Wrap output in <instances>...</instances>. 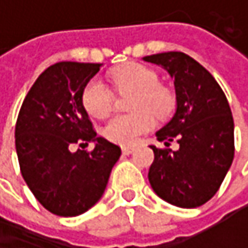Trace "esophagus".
<instances>
[{
    "mask_svg": "<svg viewBox=\"0 0 248 248\" xmlns=\"http://www.w3.org/2000/svg\"><path fill=\"white\" fill-rule=\"evenodd\" d=\"M133 151H135V148H133V146H124V148H122L124 155H130Z\"/></svg>",
    "mask_w": 248,
    "mask_h": 248,
    "instance_id": "34e87169",
    "label": "esophagus"
}]
</instances>
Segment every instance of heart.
<instances>
[{"label": "heart", "instance_id": "heart-1", "mask_svg": "<svg viewBox=\"0 0 248 248\" xmlns=\"http://www.w3.org/2000/svg\"><path fill=\"white\" fill-rule=\"evenodd\" d=\"M112 80L122 94L133 93L129 115L113 116L103 129L105 136L119 145H132L142 133L154 127L156 118H165L172 112L175 96L172 90L159 83V77L152 69L139 63H126L113 70ZM84 109L94 118L108 116L115 103V96L109 87L97 80H90L81 94Z\"/></svg>", "mask_w": 248, "mask_h": 248}]
</instances>
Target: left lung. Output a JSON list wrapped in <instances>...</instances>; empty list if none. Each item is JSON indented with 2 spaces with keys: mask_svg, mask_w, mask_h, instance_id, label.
<instances>
[{
  "mask_svg": "<svg viewBox=\"0 0 248 248\" xmlns=\"http://www.w3.org/2000/svg\"><path fill=\"white\" fill-rule=\"evenodd\" d=\"M162 66L173 78L176 110L156 132L167 148L151 145L155 159L149 168L152 189L164 201L195 208L218 191L234 158V121L223 89L198 62L181 51L143 57ZM173 139L180 149L168 148Z\"/></svg>",
  "mask_w": 248,
  "mask_h": 248,
  "instance_id": "1",
  "label": "left lung"
}]
</instances>
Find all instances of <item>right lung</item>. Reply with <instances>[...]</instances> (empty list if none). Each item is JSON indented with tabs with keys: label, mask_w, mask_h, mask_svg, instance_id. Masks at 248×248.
<instances>
[{
	"label": "right lung",
	"mask_w": 248,
	"mask_h": 248,
	"mask_svg": "<svg viewBox=\"0 0 248 248\" xmlns=\"http://www.w3.org/2000/svg\"><path fill=\"white\" fill-rule=\"evenodd\" d=\"M97 63L60 62L46 69L27 93L16 124L21 175L38 202L60 217H76L103 195L121 148L97 136L81 94ZM95 142L93 151L71 152Z\"/></svg>",
	"instance_id": "add662e5"
}]
</instances>
